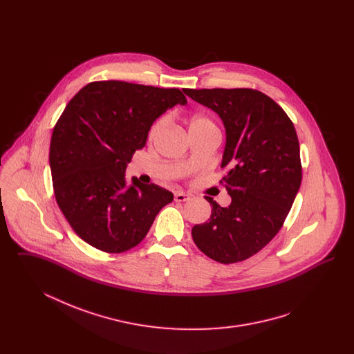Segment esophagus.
<instances>
[{
	"label": "esophagus",
	"instance_id": "1",
	"mask_svg": "<svg viewBox=\"0 0 354 354\" xmlns=\"http://www.w3.org/2000/svg\"><path fill=\"white\" fill-rule=\"evenodd\" d=\"M174 199H175V202H187V201H189V195H187L185 192H176Z\"/></svg>",
	"mask_w": 354,
	"mask_h": 354
}]
</instances>
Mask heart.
Here are the masks:
<instances>
[{
	"mask_svg": "<svg viewBox=\"0 0 354 354\" xmlns=\"http://www.w3.org/2000/svg\"><path fill=\"white\" fill-rule=\"evenodd\" d=\"M162 126H163V120L162 119L155 122L151 127V130H150V136L152 138L153 135L156 134L160 130ZM196 129H214V130H216L215 123L208 117H205V115H195V117L191 118L189 123H188V131L189 130H196Z\"/></svg>",
	"mask_w": 354,
	"mask_h": 354,
	"instance_id": "1",
	"label": "heart"
}]
</instances>
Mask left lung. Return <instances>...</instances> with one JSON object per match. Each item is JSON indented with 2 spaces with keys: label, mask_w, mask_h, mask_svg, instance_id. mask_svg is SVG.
<instances>
[{
  "label": "left lung",
  "mask_w": 354,
  "mask_h": 354,
  "mask_svg": "<svg viewBox=\"0 0 354 354\" xmlns=\"http://www.w3.org/2000/svg\"><path fill=\"white\" fill-rule=\"evenodd\" d=\"M214 110L225 129L221 169L228 207L212 198L209 220L192 228L204 254L223 264L243 261L280 231L301 185L299 139L286 111L252 88H183Z\"/></svg>",
  "instance_id": "left-lung-1"
}]
</instances>
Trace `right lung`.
Instances as JSON below:
<instances>
[{
	"label": "right lung",
	"mask_w": 354,
	"mask_h": 354,
	"mask_svg": "<svg viewBox=\"0 0 354 354\" xmlns=\"http://www.w3.org/2000/svg\"><path fill=\"white\" fill-rule=\"evenodd\" d=\"M185 103L179 88L122 81L86 84L68 102L51 135V179L62 214L87 244L103 252L131 250L174 201L159 185L136 178L127 185L124 172L152 123Z\"/></svg>",
	"instance_id": "add662e5"
}]
</instances>
